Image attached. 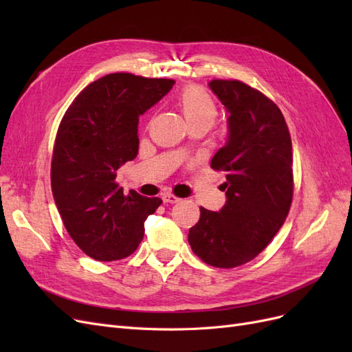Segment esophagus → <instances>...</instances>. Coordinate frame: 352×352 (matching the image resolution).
<instances>
[{"instance_id": "obj_1", "label": "esophagus", "mask_w": 352, "mask_h": 352, "mask_svg": "<svg viewBox=\"0 0 352 352\" xmlns=\"http://www.w3.org/2000/svg\"><path fill=\"white\" fill-rule=\"evenodd\" d=\"M163 201L164 202H167V204H176V202H179L180 199L176 197V195H173V194H170V192H166V194H163Z\"/></svg>"}]
</instances>
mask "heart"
<instances>
[{
	"instance_id": "obj_1",
	"label": "heart",
	"mask_w": 352,
	"mask_h": 352,
	"mask_svg": "<svg viewBox=\"0 0 352 352\" xmlns=\"http://www.w3.org/2000/svg\"><path fill=\"white\" fill-rule=\"evenodd\" d=\"M177 104L189 127L206 126L210 129L219 116L216 101L206 89L195 85H190L179 92Z\"/></svg>"
}]
</instances>
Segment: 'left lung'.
Returning a JSON list of instances; mask_svg holds the SVG:
<instances>
[{"mask_svg": "<svg viewBox=\"0 0 352 352\" xmlns=\"http://www.w3.org/2000/svg\"><path fill=\"white\" fill-rule=\"evenodd\" d=\"M229 111V140L211 160L223 172L228 201L214 212L199 208L188 242L202 261L233 269L254 260L272 242L294 197L292 142L280 109L236 79L210 82Z\"/></svg>", "mask_w": 352, "mask_h": 352, "instance_id": "obj_1", "label": "left lung"}]
</instances>
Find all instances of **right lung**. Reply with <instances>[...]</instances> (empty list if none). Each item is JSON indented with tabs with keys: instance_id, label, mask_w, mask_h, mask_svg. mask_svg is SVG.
Segmentation results:
<instances>
[{
	"instance_id": "right-lung-1",
	"label": "right lung",
	"mask_w": 352,
	"mask_h": 352,
	"mask_svg": "<svg viewBox=\"0 0 352 352\" xmlns=\"http://www.w3.org/2000/svg\"><path fill=\"white\" fill-rule=\"evenodd\" d=\"M173 85L110 73L89 83L63 116L51 158L52 195L69 235L94 260L129 257L144 238V221L163 202L124 194L116 176L138 154L140 116Z\"/></svg>"
}]
</instances>
